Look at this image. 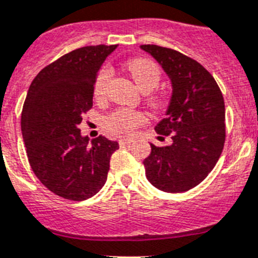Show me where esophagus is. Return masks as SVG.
Listing matches in <instances>:
<instances>
[{
  "mask_svg": "<svg viewBox=\"0 0 258 258\" xmlns=\"http://www.w3.org/2000/svg\"><path fill=\"white\" fill-rule=\"evenodd\" d=\"M120 148H126V146H129V145L132 144L131 140H120Z\"/></svg>",
  "mask_w": 258,
  "mask_h": 258,
  "instance_id": "esophagus-1",
  "label": "esophagus"
}]
</instances>
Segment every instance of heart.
I'll return each mask as SVG.
<instances>
[{
	"instance_id": "b5f03b06",
	"label": "heart",
	"mask_w": 258,
	"mask_h": 258,
	"mask_svg": "<svg viewBox=\"0 0 258 258\" xmlns=\"http://www.w3.org/2000/svg\"><path fill=\"white\" fill-rule=\"evenodd\" d=\"M126 67L138 88L144 92H150L159 84L161 70L155 61L146 57H137L127 61ZM110 76H112V68L109 66H104L97 72L93 82V95L97 100L104 99ZM149 103L154 108H159L162 100L158 96H153L152 99H149ZM145 122H146V117L141 112L118 108L104 118L103 127L106 133L113 137L127 138L133 136L138 127L142 126Z\"/></svg>"
}]
</instances>
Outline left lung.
<instances>
[{
    "label": "left lung",
    "instance_id": "8db88e82",
    "mask_svg": "<svg viewBox=\"0 0 258 258\" xmlns=\"http://www.w3.org/2000/svg\"><path fill=\"white\" fill-rule=\"evenodd\" d=\"M171 79L170 105L155 132L169 146H152L145 174L165 192H184L203 182L220 158L225 142V106L214 76L197 60L172 48L142 44Z\"/></svg>",
    "mask_w": 258,
    "mask_h": 258
}]
</instances>
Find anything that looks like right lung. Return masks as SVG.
Returning <instances> with one entry per match:
<instances>
[{
  "label": "right lung",
  "instance_id": "right-lung-1",
  "mask_svg": "<svg viewBox=\"0 0 258 258\" xmlns=\"http://www.w3.org/2000/svg\"><path fill=\"white\" fill-rule=\"evenodd\" d=\"M117 44L87 46L60 56L34 78L21 116L23 142L34 174L68 201L101 190L116 141L99 136L89 144L79 124L92 108L93 82Z\"/></svg>",
  "mask_w": 258,
  "mask_h": 258
}]
</instances>
